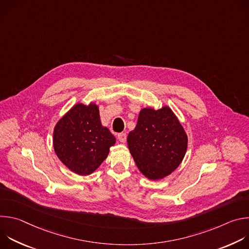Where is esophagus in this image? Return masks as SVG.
Segmentation results:
<instances>
[{"mask_svg": "<svg viewBox=\"0 0 249 249\" xmlns=\"http://www.w3.org/2000/svg\"><path fill=\"white\" fill-rule=\"evenodd\" d=\"M117 138H118L120 143H126V140H127L126 133H119V134L117 135Z\"/></svg>", "mask_w": 249, "mask_h": 249, "instance_id": "1", "label": "esophagus"}]
</instances>
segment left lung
Here are the masks:
<instances>
[{
    "label": "left lung",
    "mask_w": 249,
    "mask_h": 249,
    "mask_svg": "<svg viewBox=\"0 0 249 249\" xmlns=\"http://www.w3.org/2000/svg\"><path fill=\"white\" fill-rule=\"evenodd\" d=\"M137 167L150 180H160L182 162L188 137L179 119L167 105L142 108L137 125L127 137Z\"/></svg>",
    "instance_id": "obj_1"
}]
</instances>
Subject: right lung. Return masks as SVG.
<instances>
[{
  "label": "right lung",
  "mask_w": 249,
  "mask_h": 249,
  "mask_svg": "<svg viewBox=\"0 0 249 249\" xmlns=\"http://www.w3.org/2000/svg\"><path fill=\"white\" fill-rule=\"evenodd\" d=\"M115 143V137L101 124L99 107L94 102L76 103L54 127L55 154L62 163L78 175L94 172Z\"/></svg>",
  "instance_id": "1"
}]
</instances>
